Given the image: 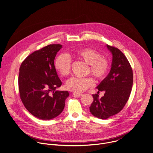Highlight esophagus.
<instances>
[{"instance_id":"34e87169","label":"esophagus","mask_w":153,"mask_h":153,"mask_svg":"<svg viewBox=\"0 0 153 153\" xmlns=\"http://www.w3.org/2000/svg\"><path fill=\"white\" fill-rule=\"evenodd\" d=\"M73 95L75 97H81L82 95V94H76V93H74Z\"/></svg>"}]
</instances>
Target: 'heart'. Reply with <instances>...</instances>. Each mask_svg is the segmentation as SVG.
Instances as JSON below:
<instances>
[{"instance_id":"1","label":"heart","mask_w":153,"mask_h":153,"mask_svg":"<svg viewBox=\"0 0 153 153\" xmlns=\"http://www.w3.org/2000/svg\"><path fill=\"white\" fill-rule=\"evenodd\" d=\"M74 58L88 64V74H91L97 80L104 79L108 71L110 63L109 60L92 48H84L78 50L71 55L62 54L55 59L56 69L63 76H67L71 72V58ZM94 85V81L91 77L79 78L73 77L66 84V88L74 93H80Z\"/></svg>"}]
</instances>
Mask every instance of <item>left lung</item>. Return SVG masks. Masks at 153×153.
I'll return each instance as SVG.
<instances>
[{"label": "left lung", "mask_w": 153, "mask_h": 153, "mask_svg": "<svg viewBox=\"0 0 153 153\" xmlns=\"http://www.w3.org/2000/svg\"><path fill=\"white\" fill-rule=\"evenodd\" d=\"M112 54L111 69L107 76L97 87L98 94L92 95L93 102L89 110L95 117L107 119L120 112L130 96L133 83L131 65L124 53L117 48L107 45ZM105 92L101 98L98 94Z\"/></svg>", "instance_id": "1"}]
</instances>
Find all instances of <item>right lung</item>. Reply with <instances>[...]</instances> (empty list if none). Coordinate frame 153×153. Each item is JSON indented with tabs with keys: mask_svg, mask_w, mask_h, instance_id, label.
<instances>
[{
	"mask_svg": "<svg viewBox=\"0 0 153 153\" xmlns=\"http://www.w3.org/2000/svg\"><path fill=\"white\" fill-rule=\"evenodd\" d=\"M60 44H51L35 51L23 61L18 78L20 98L33 116L44 120L59 115L65 107L68 91H55L62 85L54 65Z\"/></svg>",
	"mask_w": 153,
	"mask_h": 153,
	"instance_id": "1",
	"label": "right lung"
}]
</instances>
